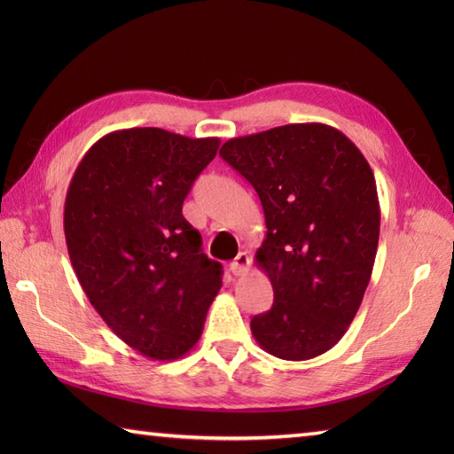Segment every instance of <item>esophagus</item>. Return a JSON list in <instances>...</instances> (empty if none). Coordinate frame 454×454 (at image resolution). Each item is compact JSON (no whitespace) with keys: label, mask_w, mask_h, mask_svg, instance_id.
<instances>
[{"label":"esophagus","mask_w":454,"mask_h":454,"mask_svg":"<svg viewBox=\"0 0 454 454\" xmlns=\"http://www.w3.org/2000/svg\"><path fill=\"white\" fill-rule=\"evenodd\" d=\"M249 263H252V259H249V254H247V252H239V254L236 255L234 262L230 263V271H232V275H236V277L244 275V273L247 271Z\"/></svg>","instance_id":"esophagus-1"}]
</instances>
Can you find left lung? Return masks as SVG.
I'll return each mask as SVG.
<instances>
[{"mask_svg": "<svg viewBox=\"0 0 454 454\" xmlns=\"http://www.w3.org/2000/svg\"><path fill=\"white\" fill-rule=\"evenodd\" d=\"M220 158L262 200L255 263L273 285L271 310L252 317L262 349L306 361L345 335L371 281L380 207L369 161L341 130L285 124L222 144Z\"/></svg>", "mask_w": 454, "mask_h": 454, "instance_id": "1", "label": "left lung"}]
</instances>
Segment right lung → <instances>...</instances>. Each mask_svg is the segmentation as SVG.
Segmentation results:
<instances>
[{"mask_svg":"<svg viewBox=\"0 0 454 454\" xmlns=\"http://www.w3.org/2000/svg\"><path fill=\"white\" fill-rule=\"evenodd\" d=\"M218 146L153 127L114 130L88 150L67 187L64 234L83 293L153 361L179 359L199 341L222 286V265L202 254L181 212Z\"/></svg>","mask_w":454,"mask_h":454,"instance_id":"1","label":"right lung"}]
</instances>
